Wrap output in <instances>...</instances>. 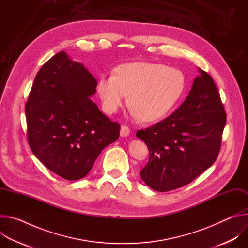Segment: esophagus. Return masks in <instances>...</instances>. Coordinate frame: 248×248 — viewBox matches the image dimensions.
Here are the masks:
<instances>
[{"mask_svg": "<svg viewBox=\"0 0 248 248\" xmlns=\"http://www.w3.org/2000/svg\"><path fill=\"white\" fill-rule=\"evenodd\" d=\"M129 132H130V129L128 126H126V125L122 126V128H121V136L122 137H126L127 135H129Z\"/></svg>", "mask_w": 248, "mask_h": 248, "instance_id": "obj_1", "label": "esophagus"}]
</instances>
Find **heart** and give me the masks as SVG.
Segmentation results:
<instances>
[{
    "label": "heart",
    "mask_w": 248,
    "mask_h": 248,
    "mask_svg": "<svg viewBox=\"0 0 248 248\" xmlns=\"http://www.w3.org/2000/svg\"><path fill=\"white\" fill-rule=\"evenodd\" d=\"M185 85V77L180 69L137 62L119 65L115 75L101 76L97 91L107 114H115L130 94L132 114L146 122H155L171 111L183 96Z\"/></svg>",
    "instance_id": "1"
}]
</instances>
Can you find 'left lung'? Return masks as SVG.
<instances>
[{"instance_id": "8db88e82", "label": "left lung", "mask_w": 248, "mask_h": 248, "mask_svg": "<svg viewBox=\"0 0 248 248\" xmlns=\"http://www.w3.org/2000/svg\"><path fill=\"white\" fill-rule=\"evenodd\" d=\"M200 76L180 107L136 136L149 149V162L140 170L152 189L165 192L188 185L218 158L227 115L212 77Z\"/></svg>"}]
</instances>
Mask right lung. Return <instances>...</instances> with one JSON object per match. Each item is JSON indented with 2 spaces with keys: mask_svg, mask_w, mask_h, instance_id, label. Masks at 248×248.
Here are the masks:
<instances>
[{
  "mask_svg": "<svg viewBox=\"0 0 248 248\" xmlns=\"http://www.w3.org/2000/svg\"><path fill=\"white\" fill-rule=\"evenodd\" d=\"M96 86L82 63L60 52L37 73L25 104L31 151L67 181L84 178L101 151L120 136V124L101 113L89 98Z\"/></svg>",
  "mask_w": 248,
  "mask_h": 248,
  "instance_id": "right-lung-1",
  "label": "right lung"
}]
</instances>
